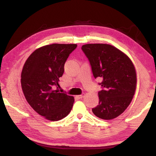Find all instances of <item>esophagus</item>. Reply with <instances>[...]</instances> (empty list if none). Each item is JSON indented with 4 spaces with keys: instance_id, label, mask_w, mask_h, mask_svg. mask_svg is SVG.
Masks as SVG:
<instances>
[{
    "instance_id": "1",
    "label": "esophagus",
    "mask_w": 156,
    "mask_h": 156,
    "mask_svg": "<svg viewBox=\"0 0 156 156\" xmlns=\"http://www.w3.org/2000/svg\"><path fill=\"white\" fill-rule=\"evenodd\" d=\"M84 96V94H81V95H78V96H76V98H78L80 99V98H83Z\"/></svg>"
}]
</instances>
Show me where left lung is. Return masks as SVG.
<instances>
[{
    "instance_id": "left-lung-1",
    "label": "left lung",
    "mask_w": 156,
    "mask_h": 156,
    "mask_svg": "<svg viewBox=\"0 0 156 156\" xmlns=\"http://www.w3.org/2000/svg\"><path fill=\"white\" fill-rule=\"evenodd\" d=\"M82 50L90 62L95 78H100L102 89L99 104L92 109L95 115L112 120L125 112L135 94L137 77L130 58L108 44H87Z\"/></svg>"
}]
</instances>
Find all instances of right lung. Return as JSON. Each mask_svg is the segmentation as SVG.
<instances>
[{"label":"right lung","instance_id":"right-lung-1","mask_svg":"<svg viewBox=\"0 0 156 156\" xmlns=\"http://www.w3.org/2000/svg\"><path fill=\"white\" fill-rule=\"evenodd\" d=\"M76 44H51L36 49L26 60L21 73V87L26 100L39 115L51 121L66 117L74 98L60 93L59 78Z\"/></svg>","mask_w":156,"mask_h":156}]
</instances>
